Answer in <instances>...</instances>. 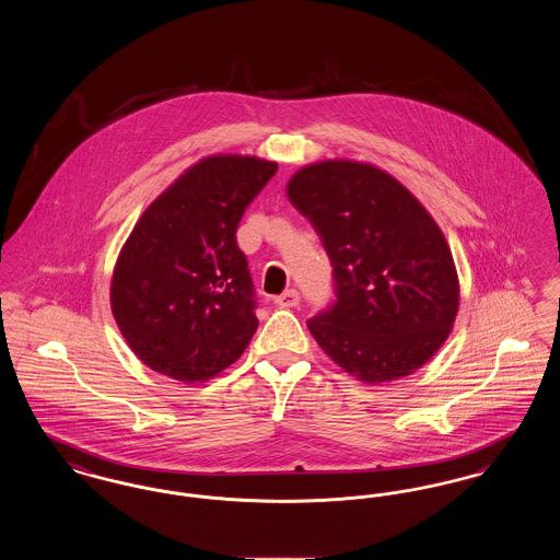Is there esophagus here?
Masks as SVG:
<instances>
[{"label":"esophagus","instance_id":"34e87169","mask_svg":"<svg viewBox=\"0 0 560 560\" xmlns=\"http://www.w3.org/2000/svg\"><path fill=\"white\" fill-rule=\"evenodd\" d=\"M275 302H277V306H281V308H293V306H298V302H300V293L295 292V290H288V292L277 295Z\"/></svg>","mask_w":560,"mask_h":560}]
</instances>
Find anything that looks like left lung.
<instances>
[{
	"mask_svg": "<svg viewBox=\"0 0 560 560\" xmlns=\"http://www.w3.org/2000/svg\"><path fill=\"white\" fill-rule=\"evenodd\" d=\"M288 197L334 267L336 302L308 320L323 352L365 384L418 372L445 345L459 308L450 243L418 197L370 161L300 167Z\"/></svg>",
	"mask_w": 560,
	"mask_h": 560,
	"instance_id": "obj_1",
	"label": "left lung"
}]
</instances>
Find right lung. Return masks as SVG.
<instances>
[{
  "mask_svg": "<svg viewBox=\"0 0 560 560\" xmlns=\"http://www.w3.org/2000/svg\"><path fill=\"white\" fill-rule=\"evenodd\" d=\"M275 172L277 161L256 155H208L133 224L113 268L110 313L153 372L206 382L252 342L254 290L235 233Z\"/></svg>",
  "mask_w": 560,
  "mask_h": 560,
  "instance_id": "add662e5",
  "label": "right lung"
}]
</instances>
